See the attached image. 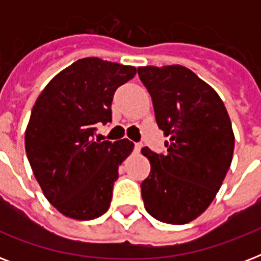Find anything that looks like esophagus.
<instances>
[{
  "instance_id": "1",
  "label": "esophagus",
  "mask_w": 261,
  "mask_h": 261,
  "mask_svg": "<svg viewBox=\"0 0 261 261\" xmlns=\"http://www.w3.org/2000/svg\"><path fill=\"white\" fill-rule=\"evenodd\" d=\"M134 149H135V151L141 150V149H142V143H139V142L134 143Z\"/></svg>"
}]
</instances>
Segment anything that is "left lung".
<instances>
[{
    "instance_id": "obj_1",
    "label": "left lung",
    "mask_w": 261,
    "mask_h": 261,
    "mask_svg": "<svg viewBox=\"0 0 261 261\" xmlns=\"http://www.w3.org/2000/svg\"><path fill=\"white\" fill-rule=\"evenodd\" d=\"M138 75L169 138L165 153L142 149L150 161L141 184L145 208L161 222H191L210 206L230 168V118L217 92L187 67H138Z\"/></svg>"
}]
</instances>
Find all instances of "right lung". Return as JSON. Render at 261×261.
I'll list each match as a JSON object with an SVG mask.
<instances>
[{"label": "right lung", "mask_w": 261, "mask_h": 261, "mask_svg": "<svg viewBox=\"0 0 261 261\" xmlns=\"http://www.w3.org/2000/svg\"><path fill=\"white\" fill-rule=\"evenodd\" d=\"M133 66L79 59L43 89L31 112L25 151L47 200L69 218L88 221L108 210L118 168L133 142L93 139L97 124L112 122L111 104Z\"/></svg>", "instance_id": "right-lung-1"}]
</instances>
